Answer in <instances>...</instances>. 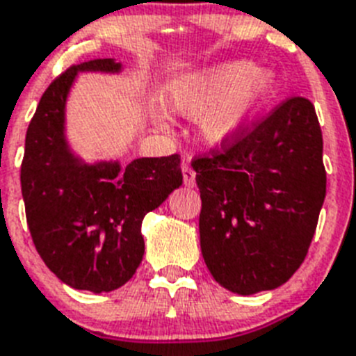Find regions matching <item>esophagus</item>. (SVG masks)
I'll list each match as a JSON object with an SVG mask.
<instances>
[{
  "instance_id": "esophagus-1",
  "label": "esophagus",
  "mask_w": 356,
  "mask_h": 356,
  "mask_svg": "<svg viewBox=\"0 0 356 356\" xmlns=\"http://www.w3.org/2000/svg\"><path fill=\"white\" fill-rule=\"evenodd\" d=\"M181 172H184V184L187 185V187H195V185H196V172L191 169L189 163H185L184 169H181Z\"/></svg>"
}]
</instances>
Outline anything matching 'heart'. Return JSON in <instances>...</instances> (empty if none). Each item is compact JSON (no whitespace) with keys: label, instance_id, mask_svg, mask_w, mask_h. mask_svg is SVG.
<instances>
[{"label":"heart","instance_id":"heart-1","mask_svg":"<svg viewBox=\"0 0 356 356\" xmlns=\"http://www.w3.org/2000/svg\"><path fill=\"white\" fill-rule=\"evenodd\" d=\"M271 72L257 70L249 61H225L175 79L167 104L184 118L200 120V131L213 145L227 142L277 94ZM158 125H165L156 116Z\"/></svg>","mask_w":356,"mask_h":356}]
</instances>
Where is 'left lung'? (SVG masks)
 Masks as SVG:
<instances>
[{"label": "left lung", "instance_id": "left-lung-1", "mask_svg": "<svg viewBox=\"0 0 356 356\" xmlns=\"http://www.w3.org/2000/svg\"><path fill=\"white\" fill-rule=\"evenodd\" d=\"M322 149L315 107L298 96L193 161L200 248L220 286L249 296L302 266L325 198Z\"/></svg>", "mask_w": 356, "mask_h": 356}]
</instances>
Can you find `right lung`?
I'll return each instance as SVG.
<instances>
[{"mask_svg": "<svg viewBox=\"0 0 356 356\" xmlns=\"http://www.w3.org/2000/svg\"><path fill=\"white\" fill-rule=\"evenodd\" d=\"M114 58L67 69L43 92L26 129L22 195L32 242L69 287L94 295L122 287L142 264L143 216L184 181L180 156L85 161L67 138V102L81 72L118 74Z\"/></svg>", "mask_w": 356, "mask_h": 356, "instance_id": "right-lung-1", "label": "right lung"}]
</instances>
